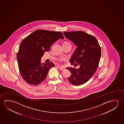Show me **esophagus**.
<instances>
[{
	"label": "esophagus",
	"instance_id": "34e87169",
	"mask_svg": "<svg viewBox=\"0 0 124 124\" xmlns=\"http://www.w3.org/2000/svg\"><path fill=\"white\" fill-rule=\"evenodd\" d=\"M58 68L60 69V70H61V71H63V70H65V68H63V67H59V66H58Z\"/></svg>",
	"mask_w": 124,
	"mask_h": 124
}]
</instances>
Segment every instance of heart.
Returning <instances> with one entry per match:
<instances>
[{"label":"heart","mask_w":124,"mask_h":124,"mask_svg":"<svg viewBox=\"0 0 124 124\" xmlns=\"http://www.w3.org/2000/svg\"><path fill=\"white\" fill-rule=\"evenodd\" d=\"M70 44V43H69V42H64V43H63V44ZM63 60V59H62V58H61V59H59V60L60 61H62Z\"/></svg>","instance_id":"1"}]
</instances>
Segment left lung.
<instances>
[{
    "instance_id": "1",
    "label": "left lung",
    "mask_w": 124,
    "mask_h": 124,
    "mask_svg": "<svg viewBox=\"0 0 124 124\" xmlns=\"http://www.w3.org/2000/svg\"><path fill=\"white\" fill-rule=\"evenodd\" d=\"M66 38L77 46L70 62L71 65H79L78 69L69 67L71 76L68 80L71 84L80 85L88 81L94 74L98 67L101 50L95 37L82 31H64Z\"/></svg>"
}]
</instances>
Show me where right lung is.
<instances>
[{
    "mask_svg": "<svg viewBox=\"0 0 124 124\" xmlns=\"http://www.w3.org/2000/svg\"><path fill=\"white\" fill-rule=\"evenodd\" d=\"M59 39H64L61 32L39 29L22 40L17 59L20 74L26 82L37 85L45 80L49 69L55 65L52 62L42 64L41 57Z\"/></svg>",
    "mask_w": 124,
    "mask_h": 124,
    "instance_id": "1",
    "label": "right lung"
}]
</instances>
